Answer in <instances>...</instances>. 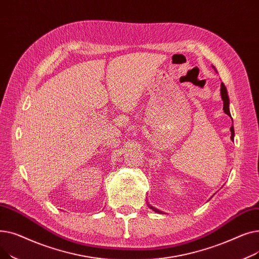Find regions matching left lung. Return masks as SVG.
<instances>
[{"instance_id": "1", "label": "left lung", "mask_w": 259, "mask_h": 259, "mask_svg": "<svg viewBox=\"0 0 259 259\" xmlns=\"http://www.w3.org/2000/svg\"><path fill=\"white\" fill-rule=\"evenodd\" d=\"M222 87H221V93H222V99H223V101H224V111L226 112V114H228L229 116H231V114H230V110H229V97H228V93H227V88H226V86H225V84L224 83H222V85H221ZM231 140H234V128H233V126L231 127ZM152 208V207H151ZM153 209V208H152ZM154 211H156V212H159L158 210H156V209H153Z\"/></svg>"}]
</instances>
